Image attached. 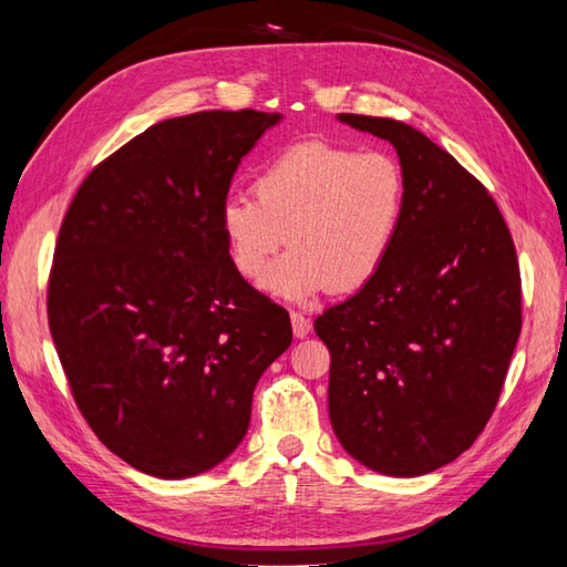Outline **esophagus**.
Masks as SVG:
<instances>
[{
  "mask_svg": "<svg viewBox=\"0 0 567 567\" xmlns=\"http://www.w3.org/2000/svg\"><path fill=\"white\" fill-rule=\"evenodd\" d=\"M290 319H292V331H295V336L297 339H305V336H309V331H311V321H309V317H305L302 311H290Z\"/></svg>",
  "mask_w": 567,
  "mask_h": 567,
  "instance_id": "34e87169",
  "label": "esophagus"
}]
</instances>
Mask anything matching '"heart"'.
Segmentation results:
<instances>
[{
    "instance_id": "b5f03b06",
    "label": "heart",
    "mask_w": 567,
    "mask_h": 567,
    "mask_svg": "<svg viewBox=\"0 0 567 567\" xmlns=\"http://www.w3.org/2000/svg\"><path fill=\"white\" fill-rule=\"evenodd\" d=\"M252 195L221 204L219 224L234 268L256 282L290 244L268 287L305 299L329 287L353 292L380 272L400 234L406 179L400 161L384 151L309 141L265 165Z\"/></svg>"
}]
</instances>
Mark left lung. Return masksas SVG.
<instances>
[{
  "label": "left lung",
  "mask_w": 567,
  "mask_h": 567,
  "mask_svg": "<svg viewBox=\"0 0 567 567\" xmlns=\"http://www.w3.org/2000/svg\"><path fill=\"white\" fill-rule=\"evenodd\" d=\"M390 141L406 202L388 262L329 307V416L384 475H426L483 433L522 333V275L497 202L449 151L394 118L341 114Z\"/></svg>",
  "instance_id": "1"
}]
</instances>
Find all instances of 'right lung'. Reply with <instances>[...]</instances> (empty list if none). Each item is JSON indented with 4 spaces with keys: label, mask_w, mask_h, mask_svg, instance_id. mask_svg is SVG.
<instances>
[{
    "label": "right lung",
    "mask_w": 567,
    "mask_h": 567,
    "mask_svg": "<svg viewBox=\"0 0 567 567\" xmlns=\"http://www.w3.org/2000/svg\"><path fill=\"white\" fill-rule=\"evenodd\" d=\"M280 114L165 118L82 179L48 275V327L97 439L155 477L221 463L252 390L292 341L287 309L234 268L219 214Z\"/></svg>",
    "instance_id": "1"
}]
</instances>
